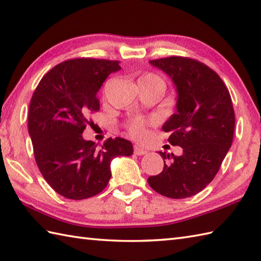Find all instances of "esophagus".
<instances>
[{
  "label": "esophagus",
  "mask_w": 261,
  "mask_h": 261,
  "mask_svg": "<svg viewBox=\"0 0 261 261\" xmlns=\"http://www.w3.org/2000/svg\"><path fill=\"white\" fill-rule=\"evenodd\" d=\"M133 152H135V154L137 155H143V154H147L148 151L144 148L140 147V145H135V147H133Z\"/></svg>",
  "instance_id": "esophagus-1"
}]
</instances>
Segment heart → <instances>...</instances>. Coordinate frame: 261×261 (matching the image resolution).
Returning <instances> with one entry per match:
<instances>
[{"mask_svg": "<svg viewBox=\"0 0 261 261\" xmlns=\"http://www.w3.org/2000/svg\"><path fill=\"white\" fill-rule=\"evenodd\" d=\"M138 82H153V83H160L163 86V82L160 80V79L151 73H145L143 75H141L139 77ZM128 130L130 135L135 138V139H142L145 135V123L144 121L141 119H135L132 120L129 126Z\"/></svg>", "mask_w": 261, "mask_h": 261, "instance_id": "obj_1", "label": "heart"}]
</instances>
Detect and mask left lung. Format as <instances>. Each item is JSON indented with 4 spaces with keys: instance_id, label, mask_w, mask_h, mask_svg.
Returning <instances> with one entry per match:
<instances>
[{
    "instance_id": "left-lung-1",
    "label": "left lung",
    "mask_w": 261,
    "mask_h": 261,
    "mask_svg": "<svg viewBox=\"0 0 261 261\" xmlns=\"http://www.w3.org/2000/svg\"><path fill=\"white\" fill-rule=\"evenodd\" d=\"M171 79L177 92V112L162 130L182 154L159 151L165 167L148 182L160 195L184 199L204 189L219 171L231 147L234 111L225 83L214 70L196 60L170 57L149 61Z\"/></svg>"
}]
</instances>
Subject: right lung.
Segmentation results:
<instances>
[{
  "instance_id": "right-lung-1",
  "label": "right lung",
  "mask_w": 261,
  "mask_h": 261,
  "mask_svg": "<svg viewBox=\"0 0 261 261\" xmlns=\"http://www.w3.org/2000/svg\"><path fill=\"white\" fill-rule=\"evenodd\" d=\"M118 61L69 60L42 77L29 109V135L36 165L54 191L82 200L100 193L111 178V161L130 156L133 145L122 138L108 139L101 149L82 133L91 113L100 109L98 91Z\"/></svg>"
}]
</instances>
